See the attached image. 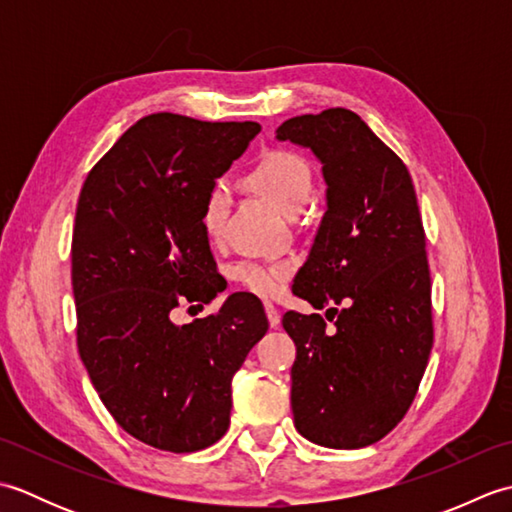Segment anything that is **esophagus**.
<instances>
[{"instance_id":"34e87169","label":"esophagus","mask_w":512,"mask_h":512,"mask_svg":"<svg viewBox=\"0 0 512 512\" xmlns=\"http://www.w3.org/2000/svg\"><path fill=\"white\" fill-rule=\"evenodd\" d=\"M264 306H266V317H268L270 328H277L279 321H281V317H279V310H277V308H275L273 303H270V301H266Z\"/></svg>"}]
</instances>
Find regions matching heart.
Returning <instances> with one entry per match:
<instances>
[{
  "label": "heart",
  "mask_w": 512,
  "mask_h": 512,
  "mask_svg": "<svg viewBox=\"0 0 512 512\" xmlns=\"http://www.w3.org/2000/svg\"><path fill=\"white\" fill-rule=\"evenodd\" d=\"M246 182L264 200L284 215H297L312 200L314 178L312 169L299 154L290 149H273L259 158L246 173ZM228 211V191L222 182H215L202 204V228L211 239L222 235ZM292 275L290 262H239L233 266L231 277L244 290L259 297H273Z\"/></svg>",
  "instance_id": "b5f03b06"
}]
</instances>
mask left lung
Returning a JSON list of instances; mask_svg holds the SVG:
<instances>
[{"label": "left lung", "instance_id": "1", "mask_svg": "<svg viewBox=\"0 0 512 512\" xmlns=\"http://www.w3.org/2000/svg\"><path fill=\"white\" fill-rule=\"evenodd\" d=\"M277 138L308 147L328 184V211L292 292L317 310L330 305L334 328L292 310L281 321L297 345L295 427L321 447L361 449L405 418L433 345L416 189L405 162L345 107L288 118Z\"/></svg>", "mask_w": 512, "mask_h": 512}]
</instances>
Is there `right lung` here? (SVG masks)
Masks as SVG:
<instances>
[{
  "label": "right lung",
  "instance_id": "obj_1",
  "mask_svg": "<svg viewBox=\"0 0 512 512\" xmlns=\"http://www.w3.org/2000/svg\"><path fill=\"white\" fill-rule=\"evenodd\" d=\"M259 123L140 118L96 162L76 204V345L96 394L136 440L171 453L211 447L231 422V380L268 330L262 301L233 292L204 319L173 312L222 292L202 228L206 193Z\"/></svg>",
  "mask_w": 512,
  "mask_h": 512
}]
</instances>
